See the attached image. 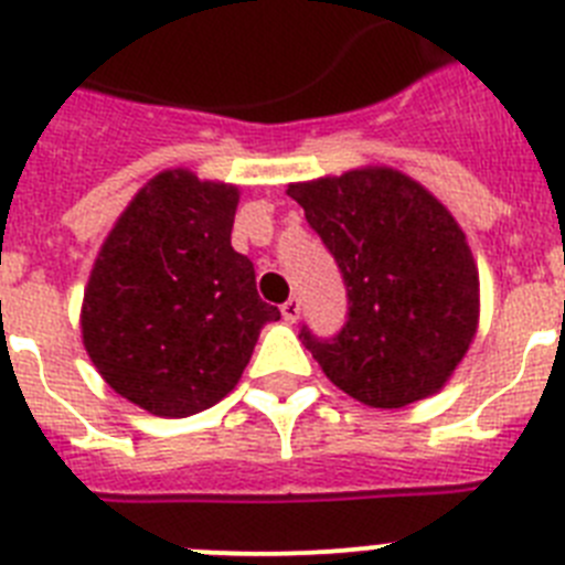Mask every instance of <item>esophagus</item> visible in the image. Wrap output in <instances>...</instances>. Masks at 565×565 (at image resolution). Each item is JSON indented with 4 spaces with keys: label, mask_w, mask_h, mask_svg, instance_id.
Here are the masks:
<instances>
[{
    "label": "esophagus",
    "mask_w": 565,
    "mask_h": 565,
    "mask_svg": "<svg viewBox=\"0 0 565 565\" xmlns=\"http://www.w3.org/2000/svg\"><path fill=\"white\" fill-rule=\"evenodd\" d=\"M299 311H302V306H299L297 297H291L286 306H282V317H286V322H291V326L299 319Z\"/></svg>",
    "instance_id": "esophagus-1"
}]
</instances>
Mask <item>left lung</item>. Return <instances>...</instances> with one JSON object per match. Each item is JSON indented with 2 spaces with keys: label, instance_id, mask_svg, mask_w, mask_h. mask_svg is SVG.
Wrapping results in <instances>:
<instances>
[{
  "label": "left lung",
  "instance_id": "8db88e82",
  "mask_svg": "<svg viewBox=\"0 0 565 565\" xmlns=\"http://www.w3.org/2000/svg\"><path fill=\"white\" fill-rule=\"evenodd\" d=\"M348 286L333 339L302 328L322 373L356 402L396 411L450 382L478 331L481 288L450 209L391 167L288 183Z\"/></svg>",
  "mask_w": 565,
  "mask_h": 565
}]
</instances>
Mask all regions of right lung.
Returning a JSON list of instances; mask_svg holds the SVG:
<instances>
[{"label": "right lung", "instance_id": "right-lung-1", "mask_svg": "<svg viewBox=\"0 0 565 565\" xmlns=\"http://www.w3.org/2000/svg\"><path fill=\"white\" fill-rule=\"evenodd\" d=\"M239 189L163 169L104 239L82 302V339L118 396L163 418L209 411L234 391L259 331L252 259L232 248Z\"/></svg>", "mask_w": 565, "mask_h": 565}]
</instances>
